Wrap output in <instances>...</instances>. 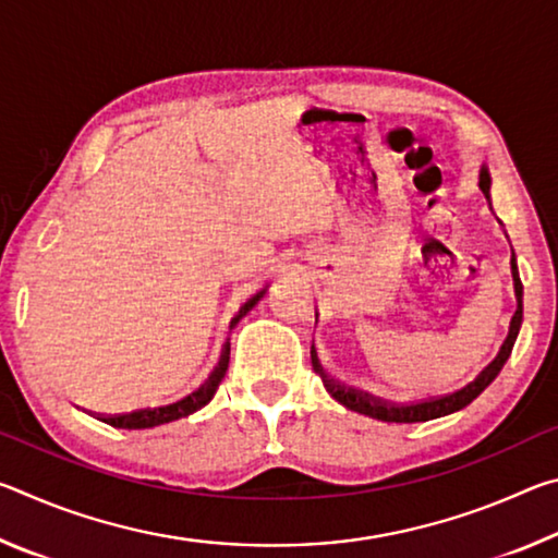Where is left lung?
Returning <instances> with one entry per match:
<instances>
[{
    "mask_svg": "<svg viewBox=\"0 0 558 558\" xmlns=\"http://www.w3.org/2000/svg\"><path fill=\"white\" fill-rule=\"evenodd\" d=\"M489 186H493V179H489V169L483 165L480 167V189L485 192L487 202H489ZM517 313L512 317V323H509V335L505 339V344L499 347V352L493 362H489L485 369L477 374L475 381L462 386V389L456 393L442 396V399H430V401H421V403H391L384 399H374V396H369V393H359L354 389H347V386L329 379L327 374H323V369H317V372H319V376H323L325 389L332 393V399H337L339 403L347 405V409L354 413L369 415V418L384 421V423H421V421L440 418V415H448V413L465 409L468 403L475 401L477 396L495 381V376L499 374V369H502L505 362L509 359V352H512L514 339L519 335V325H522V315H517Z\"/></svg>",
    "mask_w": 558,
    "mask_h": 558,
    "instance_id": "8db88e82",
    "label": "left lung"
}]
</instances>
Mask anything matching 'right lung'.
Returning <instances> with one entry per match:
<instances>
[{
	"label": "right lung",
	"instance_id": "1",
	"mask_svg": "<svg viewBox=\"0 0 558 558\" xmlns=\"http://www.w3.org/2000/svg\"><path fill=\"white\" fill-rule=\"evenodd\" d=\"M266 295V290H260L253 295L245 305L239 310V315H235V323L253 310V305ZM229 354H231V344L226 347V352L219 359V366L211 372L209 379H206L199 389L192 391L184 399H179L174 403H167V405H157V409H140V411H130V413H118V415H100L102 423H108L112 428H125V430H143V428H155V426H165V423H172L177 418H186V415H192L194 411L204 409L206 403L214 399L216 389H219V384L223 379L226 369H229Z\"/></svg>",
	"mask_w": 558,
	"mask_h": 558
}]
</instances>
